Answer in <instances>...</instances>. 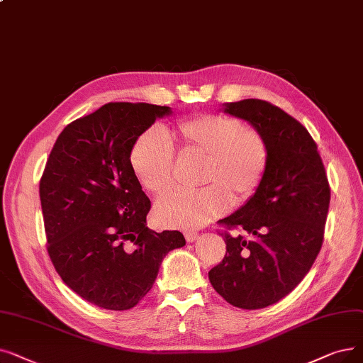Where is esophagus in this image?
Returning <instances> with one entry per match:
<instances>
[{
	"label": "esophagus",
	"instance_id": "34e87169",
	"mask_svg": "<svg viewBox=\"0 0 363 363\" xmlns=\"http://www.w3.org/2000/svg\"><path fill=\"white\" fill-rule=\"evenodd\" d=\"M184 235H185V240H186L188 243H193V242L199 238V233H197V231H193V230H188V231L184 233Z\"/></svg>",
	"mask_w": 363,
	"mask_h": 363
}]
</instances>
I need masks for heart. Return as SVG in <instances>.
<instances>
[{
	"label": "heart",
	"mask_w": 363,
	"mask_h": 363,
	"mask_svg": "<svg viewBox=\"0 0 363 363\" xmlns=\"http://www.w3.org/2000/svg\"><path fill=\"white\" fill-rule=\"evenodd\" d=\"M184 157L201 159L194 193H173L155 204V219L169 228H199L223 215L231 201L254 196L269 166L270 151L254 125L225 114H204L181 120L167 130ZM175 152L159 129L140 135L130 151L136 178L155 196L173 186Z\"/></svg>",
	"instance_id": "1"
}]
</instances>
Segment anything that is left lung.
Returning a JSON list of instances; mask_svg holds the SVG:
<instances>
[{
	"label": "left lung",
	"instance_id": "obj_1",
	"mask_svg": "<svg viewBox=\"0 0 363 363\" xmlns=\"http://www.w3.org/2000/svg\"><path fill=\"white\" fill-rule=\"evenodd\" d=\"M269 144L270 159L255 194L220 219L250 239L224 231V259L209 272L213 289L234 307L257 310L291 294L311 269L323 242L330 190L325 167L304 125L261 99L224 105Z\"/></svg>",
	"mask_w": 363,
	"mask_h": 363
}]
</instances>
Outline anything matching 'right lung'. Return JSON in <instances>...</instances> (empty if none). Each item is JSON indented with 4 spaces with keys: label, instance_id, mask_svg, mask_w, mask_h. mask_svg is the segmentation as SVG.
<instances>
[{
    "label": "right lung",
    "instance_id": "obj_1",
    "mask_svg": "<svg viewBox=\"0 0 363 363\" xmlns=\"http://www.w3.org/2000/svg\"><path fill=\"white\" fill-rule=\"evenodd\" d=\"M169 106L109 102L68 124L40 181L47 250L57 274L86 301L129 310L152 288L179 231L147 227L151 201L130 164L135 140Z\"/></svg>",
    "mask_w": 363,
    "mask_h": 363
}]
</instances>
